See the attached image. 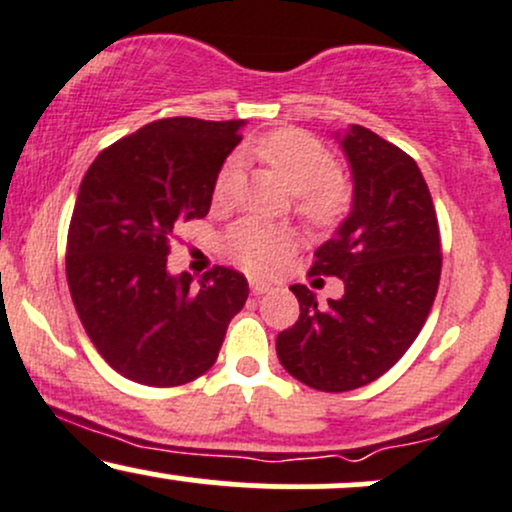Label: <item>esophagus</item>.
Segmentation results:
<instances>
[{"mask_svg":"<svg viewBox=\"0 0 512 512\" xmlns=\"http://www.w3.org/2000/svg\"><path fill=\"white\" fill-rule=\"evenodd\" d=\"M269 289H272V286L264 284V281H260V279H250V291L255 293V296H262V293H267Z\"/></svg>","mask_w":512,"mask_h":512,"instance_id":"obj_1","label":"esophagus"}]
</instances>
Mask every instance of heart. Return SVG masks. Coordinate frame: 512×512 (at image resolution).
<instances>
[{
  "label": "heart",
  "instance_id": "heart-1",
  "mask_svg": "<svg viewBox=\"0 0 512 512\" xmlns=\"http://www.w3.org/2000/svg\"><path fill=\"white\" fill-rule=\"evenodd\" d=\"M252 151L272 166L298 197V211L315 226H330L344 214L349 190L337 178V163L325 144L298 129H279L252 144ZM240 158L223 163L214 182V199L226 202L236 190ZM293 245L291 231L255 219L240 221L226 238V250L238 264L267 274Z\"/></svg>",
  "mask_w": 512,
  "mask_h": 512
}]
</instances>
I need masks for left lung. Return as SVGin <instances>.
<instances>
[{
	"label": "left lung",
	"instance_id": "8db88e82",
	"mask_svg": "<svg viewBox=\"0 0 512 512\" xmlns=\"http://www.w3.org/2000/svg\"><path fill=\"white\" fill-rule=\"evenodd\" d=\"M334 139L354 195L310 272L342 279L344 296L317 305L313 291L293 284L301 315L276 337L281 366L322 392L356 390L395 366L431 313L443 264L436 209L414 158L361 125Z\"/></svg>",
	"mask_w": 512,
	"mask_h": 512
}]
</instances>
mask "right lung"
Wrapping results in <instances>:
<instances>
[{
	"label": "right lung",
	"mask_w": 512,
	"mask_h": 512,
	"mask_svg": "<svg viewBox=\"0 0 512 512\" xmlns=\"http://www.w3.org/2000/svg\"><path fill=\"white\" fill-rule=\"evenodd\" d=\"M243 120L166 117L101 151L81 180L67 238V281L81 325L110 368L175 387L214 366L248 279L214 267L168 272L182 221L209 214L216 175Z\"/></svg>",
	"instance_id": "1"
}]
</instances>
